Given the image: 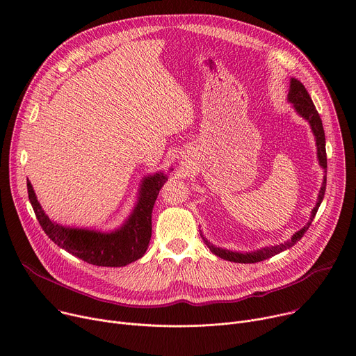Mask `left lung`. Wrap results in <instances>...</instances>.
Segmentation results:
<instances>
[{
    "mask_svg": "<svg viewBox=\"0 0 356 356\" xmlns=\"http://www.w3.org/2000/svg\"><path fill=\"white\" fill-rule=\"evenodd\" d=\"M287 101L291 102L293 108L296 109V112L302 118H305L310 128H312V133L314 136L316 140V148H317V160H319L321 167L325 170L326 173V168H327V160H326V140H325V131H323V124L321 120L319 112L316 111V106L309 95V92L306 90L305 85L297 81L294 78L290 79V90H289V95H287ZM325 191H326V176H323V181H322V188L319 191V195H317V202H316V207L312 209V215L309 222L306 225L297 231L291 239L283 242V244L280 245H274V247H266V248H261L257 251H251V252H236V251H231V250H223L219 247H215L213 244L203 236L202 231H200V236L204 241V244L208 245V248L218 257L227 259V261H232V263H244V264H254L258 263V261H264L267 258H271L280 252H283L289 248H291L296 242H298L302 239V236L306 234V231L309 229V227L312 225V222L316 216L317 209H319L321 203L323 200L325 196Z\"/></svg>",
    "mask_w": 356,
    "mask_h": 356,
    "instance_id": "1",
    "label": "left lung"
}]
</instances>
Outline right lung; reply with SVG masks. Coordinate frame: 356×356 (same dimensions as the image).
<instances>
[{"label":"right lung","mask_w":356,"mask_h":356,"mask_svg":"<svg viewBox=\"0 0 356 356\" xmlns=\"http://www.w3.org/2000/svg\"><path fill=\"white\" fill-rule=\"evenodd\" d=\"M165 180L167 175L163 172L145 176L133 212L120 228L111 232L59 225L44 213L29 180L27 191L37 220L54 244L93 266L124 267L141 258L148 248L153 207Z\"/></svg>","instance_id":"1"}]
</instances>
